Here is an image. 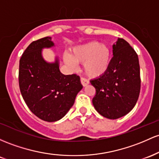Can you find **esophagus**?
<instances>
[{
    "label": "esophagus",
    "mask_w": 159,
    "mask_h": 159,
    "mask_svg": "<svg viewBox=\"0 0 159 159\" xmlns=\"http://www.w3.org/2000/svg\"><path fill=\"white\" fill-rule=\"evenodd\" d=\"M81 80V83L83 86H86L87 85L89 84V81L87 79H85V78L81 77V80Z\"/></svg>",
    "instance_id": "1"
}]
</instances>
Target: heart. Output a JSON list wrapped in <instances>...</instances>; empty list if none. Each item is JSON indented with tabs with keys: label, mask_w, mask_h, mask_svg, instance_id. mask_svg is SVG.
Listing matches in <instances>:
<instances>
[{
	"label": "heart",
	"mask_w": 159,
	"mask_h": 159,
	"mask_svg": "<svg viewBox=\"0 0 159 159\" xmlns=\"http://www.w3.org/2000/svg\"><path fill=\"white\" fill-rule=\"evenodd\" d=\"M110 52L109 46L98 41H90L76 46L70 53V57L65 56L67 65L74 67V62L83 63L85 73L90 77H98L107 72L110 67Z\"/></svg>",
	"instance_id": "b5f03b06"
}]
</instances>
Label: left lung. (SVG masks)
<instances>
[{
  "instance_id": "obj_1",
  "label": "left lung",
  "mask_w": 159,
  "mask_h": 159,
  "mask_svg": "<svg viewBox=\"0 0 159 159\" xmlns=\"http://www.w3.org/2000/svg\"><path fill=\"white\" fill-rule=\"evenodd\" d=\"M107 71L91 80L96 89L94 107L103 117L116 119L134 107L140 91L138 56L127 41L118 38Z\"/></svg>"
}]
</instances>
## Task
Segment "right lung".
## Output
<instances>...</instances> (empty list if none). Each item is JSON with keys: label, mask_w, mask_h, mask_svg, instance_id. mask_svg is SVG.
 Instances as JSON below:
<instances>
[{"label": "right lung", "mask_w": 159, "mask_h": 159, "mask_svg": "<svg viewBox=\"0 0 159 159\" xmlns=\"http://www.w3.org/2000/svg\"><path fill=\"white\" fill-rule=\"evenodd\" d=\"M55 46L51 37L32 42L19 61V83L23 99L36 116L46 122L63 118L74 105L83 89L76 74L65 75L59 70V60L44 59L42 50Z\"/></svg>", "instance_id": "obj_1"}]
</instances>
